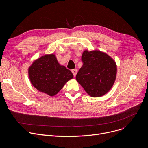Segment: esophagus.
Instances as JSON below:
<instances>
[{"instance_id": "34e87169", "label": "esophagus", "mask_w": 148, "mask_h": 148, "mask_svg": "<svg viewBox=\"0 0 148 148\" xmlns=\"http://www.w3.org/2000/svg\"><path fill=\"white\" fill-rule=\"evenodd\" d=\"M71 72L73 73L74 76L75 77V75H76L77 73V69H73V70H71Z\"/></svg>"}]
</instances>
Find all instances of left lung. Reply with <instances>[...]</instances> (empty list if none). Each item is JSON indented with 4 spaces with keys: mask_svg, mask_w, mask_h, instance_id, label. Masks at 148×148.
Instances as JSON below:
<instances>
[{
    "mask_svg": "<svg viewBox=\"0 0 148 148\" xmlns=\"http://www.w3.org/2000/svg\"><path fill=\"white\" fill-rule=\"evenodd\" d=\"M82 66L76 79L92 97H99L111 89L116 79L115 61L107 54L99 50L84 51Z\"/></svg>",
    "mask_w": 148,
    "mask_h": 148,
    "instance_id": "8db88e82",
    "label": "left lung"
}]
</instances>
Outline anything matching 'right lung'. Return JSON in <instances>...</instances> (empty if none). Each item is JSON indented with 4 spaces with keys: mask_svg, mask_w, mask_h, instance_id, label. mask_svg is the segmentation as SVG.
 Returning a JSON list of instances; mask_svg holds the SVG:
<instances>
[{
    "mask_svg": "<svg viewBox=\"0 0 148 148\" xmlns=\"http://www.w3.org/2000/svg\"><path fill=\"white\" fill-rule=\"evenodd\" d=\"M28 74L33 86L51 97L56 95L74 77L70 70L59 64L54 54L35 60L28 69Z\"/></svg>",
    "mask_w": 148,
    "mask_h": 148,
    "instance_id": "right-lung-1",
    "label": "right lung"
}]
</instances>
